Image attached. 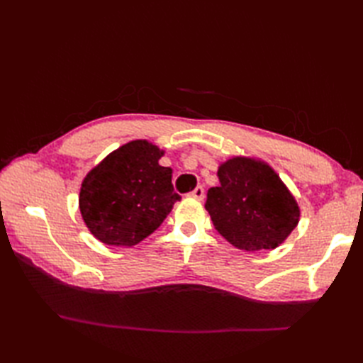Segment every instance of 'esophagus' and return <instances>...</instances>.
I'll return each mask as SVG.
<instances>
[{
	"label": "esophagus",
	"mask_w": 363,
	"mask_h": 363,
	"mask_svg": "<svg viewBox=\"0 0 363 363\" xmlns=\"http://www.w3.org/2000/svg\"><path fill=\"white\" fill-rule=\"evenodd\" d=\"M190 196L195 198V199H199V201H201V199L204 198V189L201 186H198L194 191H190Z\"/></svg>",
	"instance_id": "obj_1"
}]
</instances>
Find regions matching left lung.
<instances>
[{
	"instance_id": "left-lung-1",
	"label": "left lung",
	"mask_w": 363,
	"mask_h": 363,
	"mask_svg": "<svg viewBox=\"0 0 363 363\" xmlns=\"http://www.w3.org/2000/svg\"><path fill=\"white\" fill-rule=\"evenodd\" d=\"M220 186L207 191L215 229L238 250H273L299 221V207L272 168L256 159L233 157L218 168Z\"/></svg>"
}]
</instances>
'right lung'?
I'll return each mask as SVG.
<instances>
[{
	"instance_id": "right-lung-1",
	"label": "right lung",
	"mask_w": 363,
	"mask_h": 363,
	"mask_svg": "<svg viewBox=\"0 0 363 363\" xmlns=\"http://www.w3.org/2000/svg\"><path fill=\"white\" fill-rule=\"evenodd\" d=\"M156 145L134 140L111 152L86 176L79 209L90 233L113 246H134L156 230L181 196L172 168L159 165Z\"/></svg>"
}]
</instances>
